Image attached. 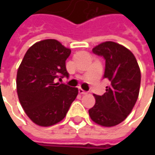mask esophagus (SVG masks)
Returning <instances> with one entry per match:
<instances>
[{"instance_id": "esophagus-1", "label": "esophagus", "mask_w": 155, "mask_h": 155, "mask_svg": "<svg viewBox=\"0 0 155 155\" xmlns=\"http://www.w3.org/2000/svg\"><path fill=\"white\" fill-rule=\"evenodd\" d=\"M78 92H79V94H82V95H85V94H87V91H84L83 89H81V88H79L78 89Z\"/></svg>"}]
</instances>
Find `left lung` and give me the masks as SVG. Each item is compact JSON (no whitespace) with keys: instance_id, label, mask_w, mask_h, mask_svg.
<instances>
[{"instance_id":"8db88e82","label":"left lung","mask_w":155,"mask_h":155,"mask_svg":"<svg viewBox=\"0 0 155 155\" xmlns=\"http://www.w3.org/2000/svg\"><path fill=\"white\" fill-rule=\"evenodd\" d=\"M92 51L105 59L104 78L110 81V85L104 95L94 94L96 104L89 110V115L99 125L113 127L126 119L137 101L140 68L134 54L116 42H104Z\"/></svg>"}]
</instances>
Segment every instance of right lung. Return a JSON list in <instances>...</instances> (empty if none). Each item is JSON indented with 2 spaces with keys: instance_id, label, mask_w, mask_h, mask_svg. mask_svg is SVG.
Listing matches in <instances>:
<instances>
[{
  "instance_id": "obj_1",
  "label": "right lung",
  "mask_w": 155,
  "mask_h": 155,
  "mask_svg": "<svg viewBox=\"0 0 155 155\" xmlns=\"http://www.w3.org/2000/svg\"><path fill=\"white\" fill-rule=\"evenodd\" d=\"M71 50L56 39H45L26 52L17 71V93L23 110L35 124L48 127L62 121L78 89L55 83L68 78L65 60Z\"/></svg>"
}]
</instances>
